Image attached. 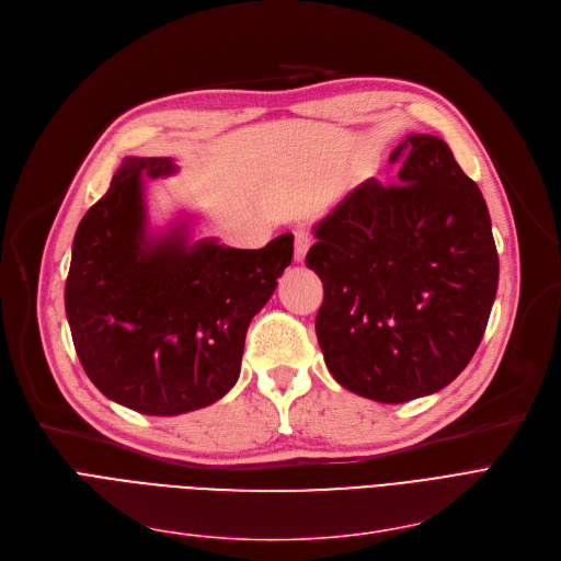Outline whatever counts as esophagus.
Listing matches in <instances>:
<instances>
[{"label": "esophagus", "instance_id": "1", "mask_svg": "<svg viewBox=\"0 0 561 561\" xmlns=\"http://www.w3.org/2000/svg\"><path fill=\"white\" fill-rule=\"evenodd\" d=\"M310 234L306 232V230H299V232H295V260L297 262H304L306 260V253H308V249H310Z\"/></svg>", "mask_w": 561, "mask_h": 561}]
</instances>
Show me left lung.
Listing matches in <instances>:
<instances>
[{"instance_id": "obj_1", "label": "left lung", "mask_w": 561, "mask_h": 561, "mask_svg": "<svg viewBox=\"0 0 561 561\" xmlns=\"http://www.w3.org/2000/svg\"><path fill=\"white\" fill-rule=\"evenodd\" d=\"M399 184L369 178L314 226L308 270L324 283L314 319L333 379L402 404L470 363L497 291V251L479 186L449 146L411 135L390 154Z\"/></svg>"}]
</instances>
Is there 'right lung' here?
I'll return each instance as SVG.
<instances>
[{"mask_svg":"<svg viewBox=\"0 0 561 561\" xmlns=\"http://www.w3.org/2000/svg\"><path fill=\"white\" fill-rule=\"evenodd\" d=\"M169 157H125L79 221L66 280L75 352L95 388L137 413L215 404L237 381L251 319L295 253L289 232L257 251L190 242L186 224L148 232L144 175Z\"/></svg>","mask_w":561,"mask_h":561,"instance_id":"add662e5","label":"right lung"}]
</instances>
